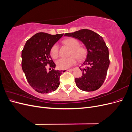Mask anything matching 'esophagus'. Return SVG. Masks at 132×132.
Here are the masks:
<instances>
[{
	"label": "esophagus",
	"instance_id": "1",
	"mask_svg": "<svg viewBox=\"0 0 132 132\" xmlns=\"http://www.w3.org/2000/svg\"><path fill=\"white\" fill-rule=\"evenodd\" d=\"M75 70V68H71V69H68L67 70L68 71H74Z\"/></svg>",
	"mask_w": 132,
	"mask_h": 132
}]
</instances>
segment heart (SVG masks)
Listing matches in <instances>:
<instances>
[{"label": "heart", "instance_id": "1", "mask_svg": "<svg viewBox=\"0 0 132 132\" xmlns=\"http://www.w3.org/2000/svg\"><path fill=\"white\" fill-rule=\"evenodd\" d=\"M64 43L71 48L70 53L71 55L68 58H61L57 60L56 64L58 68L62 69H67L73 65L77 62V59L79 60L82 59L85 57L86 54L85 48L79 46V42L77 39L74 38H67L64 41ZM50 53L51 57L54 59L58 57L59 48L57 44H54L51 47Z\"/></svg>", "mask_w": 132, "mask_h": 132}]
</instances>
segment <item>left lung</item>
I'll use <instances>...</instances> for the list:
<instances>
[{"instance_id":"1","label":"left lung","mask_w":132,"mask_h":132,"mask_svg":"<svg viewBox=\"0 0 132 132\" xmlns=\"http://www.w3.org/2000/svg\"><path fill=\"white\" fill-rule=\"evenodd\" d=\"M65 36L81 41L85 46L87 54L82 63L81 78L75 81L79 89L85 91H93L100 87L106 79L110 65L109 48L102 37L97 33L87 29L67 33Z\"/></svg>"}]
</instances>
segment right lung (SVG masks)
<instances>
[{
    "label": "right lung",
    "instance_id": "obj_1",
    "mask_svg": "<svg viewBox=\"0 0 132 132\" xmlns=\"http://www.w3.org/2000/svg\"><path fill=\"white\" fill-rule=\"evenodd\" d=\"M63 35L38 32L28 39L22 51V69L30 85L39 93H51L59 87L62 70L54 69L55 64L50 51ZM47 65L53 69L49 72L46 71Z\"/></svg>",
    "mask_w": 132,
    "mask_h": 132
}]
</instances>
